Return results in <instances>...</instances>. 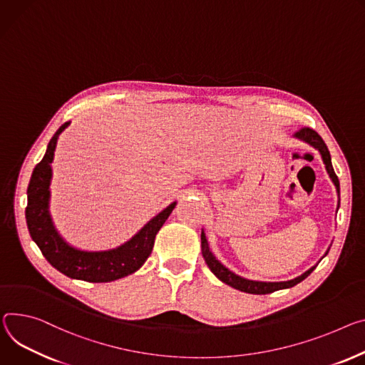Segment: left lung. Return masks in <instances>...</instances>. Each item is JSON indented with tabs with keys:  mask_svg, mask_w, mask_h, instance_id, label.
Masks as SVG:
<instances>
[{
	"mask_svg": "<svg viewBox=\"0 0 365 365\" xmlns=\"http://www.w3.org/2000/svg\"><path fill=\"white\" fill-rule=\"evenodd\" d=\"M294 138L300 140L303 143H307L309 145H312L313 148H316L320 155H322V160L324 163V169L330 178V180H332V183L335 185L336 187V193H338V207H336V212L339 210V205H341V189H339V179L338 176L335 175V170H334V165H332V158H330V153L324 144V141L322 140V137L317 134L316 130L310 129V128H303L298 132H295L294 134ZM201 247H202V256L208 264V268L211 269V272L220 279L222 281L224 284L233 287L239 291H243V292H249V294H271L274 291H278V289H285V288H291L294 285H297L298 282H302L303 279H306L317 267V263L314 264V267H312L310 269H307L304 274H302L300 277H297L294 279H289V281H281V282H267V281H253V279H247V278H243L237 274H235L233 271H230L228 268H225L224 264L214 256V253L211 252L210 249V243L207 240V236H205V231L202 228L201 231ZM330 249V247H329ZM329 249L326 250L324 256L327 255ZM323 256V257H324ZM322 257V259H323ZM320 259V260H322Z\"/></svg>",
	"mask_w": 365,
	"mask_h": 365,
	"instance_id": "1",
	"label": "left lung"
}]
</instances>
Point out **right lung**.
I'll use <instances>...</instances> for the list:
<instances>
[{"instance_id":"1","label":"right lung","mask_w":365,"mask_h":365,"mask_svg":"<svg viewBox=\"0 0 365 365\" xmlns=\"http://www.w3.org/2000/svg\"><path fill=\"white\" fill-rule=\"evenodd\" d=\"M65 122L51 138L42 161L31 173L27 187L26 222L30 237L61 274L87 282H110L137 272L148 259L155 236L176 207V201L153 217L140 231L118 247L83 250L65 240L56 230L51 211V182L55 148L59 135L70 126Z\"/></svg>"}]
</instances>
